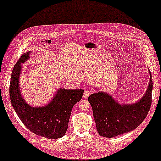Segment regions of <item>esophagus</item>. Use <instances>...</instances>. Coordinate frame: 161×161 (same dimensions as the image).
<instances>
[{
    "mask_svg": "<svg viewBox=\"0 0 161 161\" xmlns=\"http://www.w3.org/2000/svg\"><path fill=\"white\" fill-rule=\"evenodd\" d=\"M90 94H91V92L90 91H88V90H87V91H85L84 92V93H83V98H87L89 95H90Z\"/></svg>",
    "mask_w": 161,
    "mask_h": 161,
    "instance_id": "obj_1",
    "label": "esophagus"
}]
</instances>
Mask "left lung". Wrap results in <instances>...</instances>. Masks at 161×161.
<instances>
[{
	"instance_id": "8db88e82",
	"label": "left lung",
	"mask_w": 161,
	"mask_h": 161,
	"mask_svg": "<svg viewBox=\"0 0 161 161\" xmlns=\"http://www.w3.org/2000/svg\"><path fill=\"white\" fill-rule=\"evenodd\" d=\"M148 89L140 101L135 104L120 105L111 96L103 92L89 95L97 130L100 136L114 137L134 130L147 115L152 103L153 81L151 72Z\"/></svg>"
}]
</instances>
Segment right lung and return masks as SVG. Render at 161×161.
Masks as SVG:
<instances>
[{
    "label": "right lung",
    "instance_id": "add662e5",
    "mask_svg": "<svg viewBox=\"0 0 161 161\" xmlns=\"http://www.w3.org/2000/svg\"><path fill=\"white\" fill-rule=\"evenodd\" d=\"M30 53L22 55L12 72L9 93L12 105L20 120L37 136L54 139L64 136L74 104L83 95V89H60L52 101L44 107L33 108L24 101L19 89L20 64L30 58Z\"/></svg>",
    "mask_w": 161,
    "mask_h": 161
}]
</instances>
